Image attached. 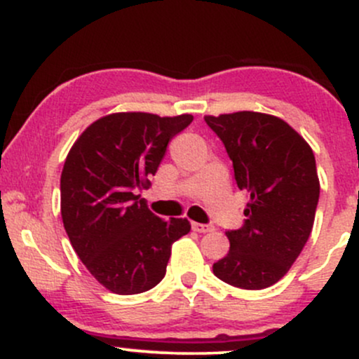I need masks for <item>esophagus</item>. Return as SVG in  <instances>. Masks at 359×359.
Returning <instances> with one entry per match:
<instances>
[{"label":"esophagus","mask_w":359,"mask_h":359,"mask_svg":"<svg viewBox=\"0 0 359 359\" xmlns=\"http://www.w3.org/2000/svg\"><path fill=\"white\" fill-rule=\"evenodd\" d=\"M192 229L197 233H211L214 228L209 224H203V222H192Z\"/></svg>","instance_id":"esophagus-1"}]
</instances>
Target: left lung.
Wrapping results in <instances>:
<instances>
[{
    "mask_svg": "<svg viewBox=\"0 0 359 359\" xmlns=\"http://www.w3.org/2000/svg\"><path fill=\"white\" fill-rule=\"evenodd\" d=\"M250 194L243 228L228 231L229 251L212 265L229 285L259 290L290 270L311 236L319 201L314 151L277 116L257 111L204 116Z\"/></svg>",
    "mask_w": 359,
    "mask_h": 359,
    "instance_id": "8db88e82",
    "label": "left lung"
}]
</instances>
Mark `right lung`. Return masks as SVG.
I'll use <instances>...</instances> for the list:
<instances>
[{"instance_id": "1", "label": "right lung", "mask_w": 359, "mask_h": 359, "mask_svg": "<svg viewBox=\"0 0 359 359\" xmlns=\"http://www.w3.org/2000/svg\"><path fill=\"white\" fill-rule=\"evenodd\" d=\"M192 114L113 113L76 140L60 175V214L72 248L102 287L119 295L150 290L165 277L172 245L191 231L185 217L165 221L137 189L150 185L177 133Z\"/></svg>"}]
</instances>
